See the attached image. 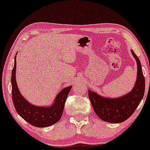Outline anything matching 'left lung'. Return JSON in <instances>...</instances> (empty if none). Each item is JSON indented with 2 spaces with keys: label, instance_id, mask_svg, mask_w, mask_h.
I'll list each match as a JSON object with an SVG mask.
<instances>
[{
  "label": "left lung",
  "instance_id": "obj_1",
  "mask_svg": "<svg viewBox=\"0 0 150 150\" xmlns=\"http://www.w3.org/2000/svg\"><path fill=\"white\" fill-rule=\"evenodd\" d=\"M137 65V80L133 88L121 97L110 98L98 95L88 90V96L96 115L101 120L111 123H119L132 115L142 100L145 88V80L138 57L132 50Z\"/></svg>",
  "mask_w": 150,
  "mask_h": 150
}]
</instances>
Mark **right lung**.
Returning a JSON list of instances; mask_svg holds the SVG:
<instances>
[{
    "mask_svg": "<svg viewBox=\"0 0 150 150\" xmlns=\"http://www.w3.org/2000/svg\"><path fill=\"white\" fill-rule=\"evenodd\" d=\"M16 56L14 67L12 70L11 84L12 98L17 112L30 125L38 127H45L52 125L61 118L64 108L65 101L71 86L62 89L55 98L51 106H37L28 102L21 93L17 85L16 79Z\"/></svg>",
    "mask_w": 150,
    "mask_h": 150,
    "instance_id": "add662e5",
    "label": "right lung"
}]
</instances>
